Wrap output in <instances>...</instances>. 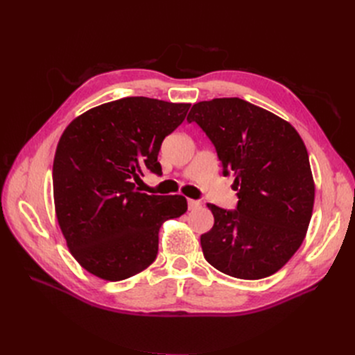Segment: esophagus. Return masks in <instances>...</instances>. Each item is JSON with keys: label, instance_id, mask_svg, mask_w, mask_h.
<instances>
[{"label": "esophagus", "instance_id": "obj_1", "mask_svg": "<svg viewBox=\"0 0 355 355\" xmlns=\"http://www.w3.org/2000/svg\"><path fill=\"white\" fill-rule=\"evenodd\" d=\"M188 207H189V210H197L201 207V201L200 200H188Z\"/></svg>", "mask_w": 355, "mask_h": 355}]
</instances>
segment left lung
<instances>
[{
    "label": "left lung",
    "mask_w": 355,
    "mask_h": 355,
    "mask_svg": "<svg viewBox=\"0 0 355 355\" xmlns=\"http://www.w3.org/2000/svg\"><path fill=\"white\" fill-rule=\"evenodd\" d=\"M187 120L210 139L223 176L232 175L239 191L235 210L207 204L214 225L201 235L204 257L243 280L272 275L302 244L313 214L304 141L292 124L239 98L198 102Z\"/></svg>",
    "instance_id": "8db88e82"
}]
</instances>
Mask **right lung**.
<instances>
[{
	"label": "right lung",
	"mask_w": 355,
	"mask_h": 355,
	"mask_svg": "<svg viewBox=\"0 0 355 355\" xmlns=\"http://www.w3.org/2000/svg\"><path fill=\"white\" fill-rule=\"evenodd\" d=\"M189 106L124 98L84 112L63 132L53 161L56 216L90 274L120 282L144 271L157 257L161 225L187 211L185 197L148 196L135 182L148 170L161 175V144Z\"/></svg>",
	"instance_id": "obj_1"
}]
</instances>
